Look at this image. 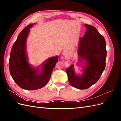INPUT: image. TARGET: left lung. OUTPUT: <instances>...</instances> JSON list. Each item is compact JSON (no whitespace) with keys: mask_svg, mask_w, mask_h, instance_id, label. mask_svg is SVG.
Segmentation results:
<instances>
[{"mask_svg":"<svg viewBox=\"0 0 121 121\" xmlns=\"http://www.w3.org/2000/svg\"><path fill=\"white\" fill-rule=\"evenodd\" d=\"M85 26L87 30L83 37L80 38L78 50L79 61H86L85 67H83V74L76 75L74 65L66 69L69 84L79 89H87L97 82L104 70L107 57L104 36L92 26Z\"/></svg>","mask_w":121,"mask_h":121,"instance_id":"8db88e82","label":"left lung"}]
</instances>
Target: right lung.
<instances>
[{
	"mask_svg": "<svg viewBox=\"0 0 121 121\" xmlns=\"http://www.w3.org/2000/svg\"><path fill=\"white\" fill-rule=\"evenodd\" d=\"M33 25L29 24L21 32L12 47L9 60V71L13 80L22 89L29 90L44 86L58 61L57 56L48 58L43 64L40 73H38L39 69L32 68L28 63L26 45Z\"/></svg>",
	"mask_w": 121,
	"mask_h": 121,
	"instance_id": "1",
	"label": "right lung"
}]
</instances>
